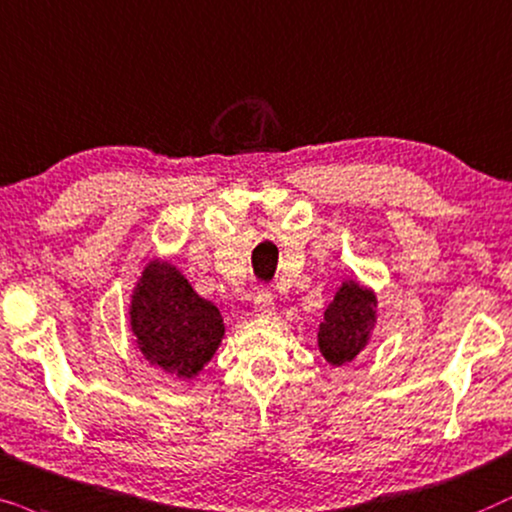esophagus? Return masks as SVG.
Masks as SVG:
<instances>
[{
    "mask_svg": "<svg viewBox=\"0 0 512 512\" xmlns=\"http://www.w3.org/2000/svg\"><path fill=\"white\" fill-rule=\"evenodd\" d=\"M252 309H255V316H260V318L276 316V306H274V297H271V292H267V290L257 292Z\"/></svg>",
    "mask_w": 512,
    "mask_h": 512,
    "instance_id": "34e87169",
    "label": "esophagus"
}]
</instances>
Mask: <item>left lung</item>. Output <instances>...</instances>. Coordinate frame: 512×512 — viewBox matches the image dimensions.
Wrapping results in <instances>:
<instances>
[{
	"label": "left lung",
	"instance_id": "left-lung-1",
	"mask_svg": "<svg viewBox=\"0 0 512 512\" xmlns=\"http://www.w3.org/2000/svg\"><path fill=\"white\" fill-rule=\"evenodd\" d=\"M377 325V295L356 278H346L327 304L318 327V349L330 365L351 363L370 344Z\"/></svg>",
	"mask_w": 512,
	"mask_h": 512
}]
</instances>
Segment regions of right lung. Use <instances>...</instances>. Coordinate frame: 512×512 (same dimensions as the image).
<instances>
[{
	"label": "right lung",
	"instance_id": "add662e5",
	"mask_svg": "<svg viewBox=\"0 0 512 512\" xmlns=\"http://www.w3.org/2000/svg\"><path fill=\"white\" fill-rule=\"evenodd\" d=\"M128 320L149 365L177 379H194L222 344L220 309L196 295L170 262L152 260L135 283Z\"/></svg>",
	"mask_w": 512,
	"mask_h": 512
}]
</instances>
